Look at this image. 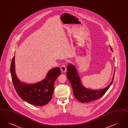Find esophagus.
I'll use <instances>...</instances> for the list:
<instances>
[{"label": "esophagus", "instance_id": "esophagus-1", "mask_svg": "<svg viewBox=\"0 0 128 128\" xmlns=\"http://www.w3.org/2000/svg\"><path fill=\"white\" fill-rule=\"evenodd\" d=\"M61 72H66V70H67V67L65 66V65H63L61 67Z\"/></svg>", "mask_w": 128, "mask_h": 128}]
</instances>
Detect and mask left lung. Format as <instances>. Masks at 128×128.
<instances>
[{
	"instance_id": "8db88e82",
	"label": "left lung",
	"mask_w": 128,
	"mask_h": 128,
	"mask_svg": "<svg viewBox=\"0 0 128 128\" xmlns=\"http://www.w3.org/2000/svg\"><path fill=\"white\" fill-rule=\"evenodd\" d=\"M110 49L113 52V50L111 47ZM67 70L68 71L67 78L71 84L73 90V94L75 98L78 101L83 103H88L101 98L109 89L114 78L115 72H114L111 82L107 87L102 89L94 90L87 89L82 85L76 68L74 65L68 63L67 66Z\"/></svg>"
}]
</instances>
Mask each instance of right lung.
<instances>
[{
	"instance_id": "1",
	"label": "right lung",
	"mask_w": 128,
	"mask_h": 128,
	"mask_svg": "<svg viewBox=\"0 0 128 128\" xmlns=\"http://www.w3.org/2000/svg\"><path fill=\"white\" fill-rule=\"evenodd\" d=\"M10 70L12 82L18 96L28 103L37 106L45 105L52 99L55 81L61 74L60 68L56 67L49 70L42 81L33 84L22 82L15 72L14 56Z\"/></svg>"
}]
</instances>
